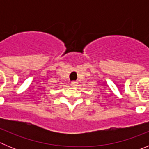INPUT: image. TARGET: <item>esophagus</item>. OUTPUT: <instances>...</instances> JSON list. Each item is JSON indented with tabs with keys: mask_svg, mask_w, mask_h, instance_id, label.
<instances>
[{
	"mask_svg": "<svg viewBox=\"0 0 149 149\" xmlns=\"http://www.w3.org/2000/svg\"><path fill=\"white\" fill-rule=\"evenodd\" d=\"M77 82H76V81H72V82H71V85H72V86H77Z\"/></svg>",
	"mask_w": 149,
	"mask_h": 149,
	"instance_id": "34e87169",
	"label": "esophagus"
}]
</instances>
